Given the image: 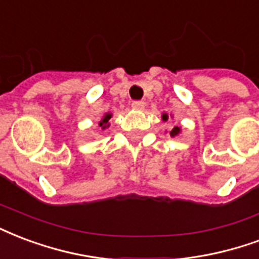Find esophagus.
Instances as JSON below:
<instances>
[{"label": "esophagus", "mask_w": 259, "mask_h": 259, "mask_svg": "<svg viewBox=\"0 0 259 259\" xmlns=\"http://www.w3.org/2000/svg\"><path fill=\"white\" fill-rule=\"evenodd\" d=\"M144 105V101H133V103H132V108H133V110H143Z\"/></svg>", "instance_id": "1"}]
</instances>
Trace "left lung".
I'll list each match as a JSON object with an SVG mask.
<instances>
[{
  "label": "left lung",
  "mask_w": 259,
  "mask_h": 259,
  "mask_svg": "<svg viewBox=\"0 0 259 259\" xmlns=\"http://www.w3.org/2000/svg\"><path fill=\"white\" fill-rule=\"evenodd\" d=\"M168 116H170V118H173V115H168L166 114V112H163V114H162V120H163V122H167ZM168 133H170L171 137H177L178 135H181V127H180V126H174L173 129L168 130Z\"/></svg>",
  "instance_id": "obj_1"
}]
</instances>
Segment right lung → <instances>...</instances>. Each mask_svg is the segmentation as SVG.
<instances>
[{"label": "right lung", "mask_w": 259, "mask_h": 259, "mask_svg": "<svg viewBox=\"0 0 259 259\" xmlns=\"http://www.w3.org/2000/svg\"><path fill=\"white\" fill-rule=\"evenodd\" d=\"M111 118H112V114H111V112H105L104 116H103V118L100 119V122H99V126H100L101 130L108 129V127H110Z\"/></svg>", "instance_id": "obj_1"}]
</instances>
